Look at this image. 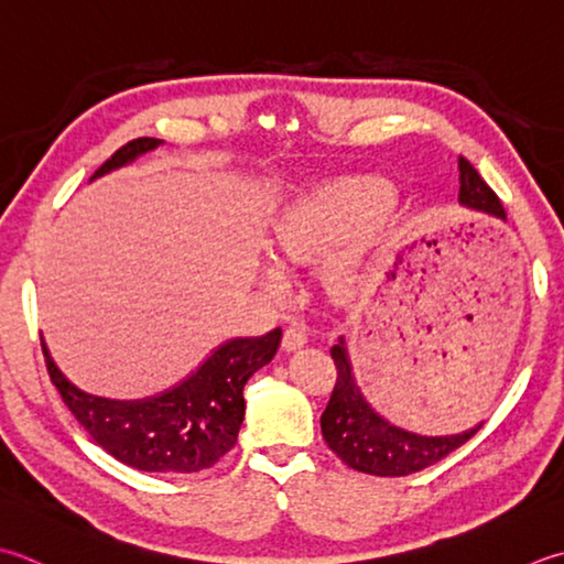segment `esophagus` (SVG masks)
I'll use <instances>...</instances> for the list:
<instances>
[{
    "label": "esophagus",
    "mask_w": 564,
    "mask_h": 564,
    "mask_svg": "<svg viewBox=\"0 0 564 564\" xmlns=\"http://www.w3.org/2000/svg\"><path fill=\"white\" fill-rule=\"evenodd\" d=\"M305 341H307V327L303 323H295V319H293V323L285 325V329H283V349H289V351L301 349Z\"/></svg>",
    "instance_id": "esophagus-1"
}]
</instances>
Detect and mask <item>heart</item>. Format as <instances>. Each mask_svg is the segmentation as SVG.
I'll return each instance as SVG.
<instances>
[{
	"instance_id": "heart-1",
	"label": "heart",
	"mask_w": 564,
	"mask_h": 564,
	"mask_svg": "<svg viewBox=\"0 0 564 564\" xmlns=\"http://www.w3.org/2000/svg\"><path fill=\"white\" fill-rule=\"evenodd\" d=\"M393 205L395 191L383 178L361 175L327 183L283 209L273 229V247L285 261L319 259L377 227ZM267 279L279 281L281 271L269 267ZM325 279L333 291H349L355 285V253H333L325 267Z\"/></svg>"
}]
</instances>
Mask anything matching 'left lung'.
Wrapping results in <instances>:
<instances>
[{"label": "left lung", "mask_w": 564, "mask_h": 564, "mask_svg": "<svg viewBox=\"0 0 564 564\" xmlns=\"http://www.w3.org/2000/svg\"><path fill=\"white\" fill-rule=\"evenodd\" d=\"M459 203L469 209H479V213L506 219L499 197L481 181L477 169L462 156ZM329 355H333L337 367V383L333 395H329L323 417H319V427H323L327 447L347 467L364 474H373V477H408V474H415L435 465V462L447 457L449 452H455L469 437L479 433L481 423L459 435L443 437L415 435L403 427H395L373 411L359 391L355 373H351L345 337H339L337 345L329 349Z\"/></svg>", "instance_id": "left-lung-1"}]
</instances>
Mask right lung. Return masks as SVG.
Segmentation results:
<instances>
[{"label":"right lung","mask_w":564,"mask_h":564,"mask_svg":"<svg viewBox=\"0 0 564 564\" xmlns=\"http://www.w3.org/2000/svg\"><path fill=\"white\" fill-rule=\"evenodd\" d=\"M161 139L141 137L107 159L90 181L153 151ZM281 327L261 337H237L219 345L178 386L141 401H109L73 386L55 367L41 339L48 377L87 435L121 465L139 471L191 474L209 469L235 447L245 421V383L273 359Z\"/></svg>","instance_id":"obj_1"}]
</instances>
